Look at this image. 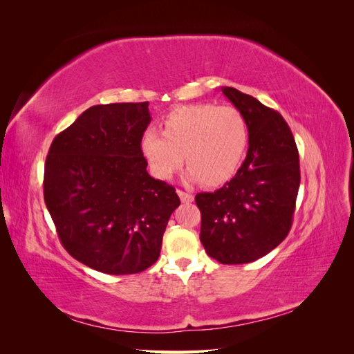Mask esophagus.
<instances>
[{
	"label": "esophagus",
	"instance_id": "34e87169",
	"mask_svg": "<svg viewBox=\"0 0 354 354\" xmlns=\"http://www.w3.org/2000/svg\"><path fill=\"white\" fill-rule=\"evenodd\" d=\"M177 194H178V196H180L181 202H185V203L194 202V199H195V196H194V195H192V194H187V192H183V190H177Z\"/></svg>",
	"mask_w": 354,
	"mask_h": 354
}]
</instances>
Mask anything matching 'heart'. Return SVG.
I'll list each match as a JSON object with an SVG mask.
<instances>
[{
  "instance_id": "obj_1",
  "label": "heart",
  "mask_w": 354,
  "mask_h": 354,
  "mask_svg": "<svg viewBox=\"0 0 354 354\" xmlns=\"http://www.w3.org/2000/svg\"><path fill=\"white\" fill-rule=\"evenodd\" d=\"M248 146V127L234 106L195 103L171 111L164 131L146 130L140 147L152 174L173 177L183 164L189 178L205 186L226 183L236 173Z\"/></svg>"
}]
</instances>
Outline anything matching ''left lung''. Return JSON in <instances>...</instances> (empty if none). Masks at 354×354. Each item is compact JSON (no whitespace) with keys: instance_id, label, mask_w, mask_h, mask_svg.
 Here are the masks:
<instances>
[{"instance_id":"left-lung-1","label":"left lung","mask_w":354,"mask_h":354,"mask_svg":"<svg viewBox=\"0 0 354 354\" xmlns=\"http://www.w3.org/2000/svg\"><path fill=\"white\" fill-rule=\"evenodd\" d=\"M221 91L245 118L248 153L221 189L196 195L199 238L214 260L245 264L269 254L291 230L301 178L299 156L279 112L233 87Z\"/></svg>"}]
</instances>
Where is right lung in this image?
I'll list each match as a JSON object with an SVG mask.
<instances>
[{"instance_id":"obj_1","label":"right lung","mask_w":354,"mask_h":354,"mask_svg":"<svg viewBox=\"0 0 354 354\" xmlns=\"http://www.w3.org/2000/svg\"><path fill=\"white\" fill-rule=\"evenodd\" d=\"M149 103L91 106L53 140L44 201L59 239L75 260L108 274L156 263L176 189L146 171L140 142Z\"/></svg>"}]
</instances>
